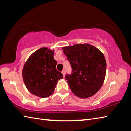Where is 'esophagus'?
Segmentation results:
<instances>
[{
  "label": "esophagus",
  "mask_w": 131,
  "mask_h": 131,
  "mask_svg": "<svg viewBox=\"0 0 131 131\" xmlns=\"http://www.w3.org/2000/svg\"><path fill=\"white\" fill-rule=\"evenodd\" d=\"M62 73L63 74V77H65V73H66L65 70H62Z\"/></svg>",
  "instance_id": "obj_1"
}]
</instances>
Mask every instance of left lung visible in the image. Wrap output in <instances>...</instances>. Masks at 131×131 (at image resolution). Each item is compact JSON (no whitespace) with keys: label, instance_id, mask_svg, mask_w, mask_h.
Segmentation results:
<instances>
[{"label":"left lung","instance_id":"8db88e82","mask_svg":"<svg viewBox=\"0 0 131 131\" xmlns=\"http://www.w3.org/2000/svg\"><path fill=\"white\" fill-rule=\"evenodd\" d=\"M72 67L65 76L72 92L87 98L98 91L105 80V58L100 50L89 44H78L62 48Z\"/></svg>","mask_w":131,"mask_h":131}]
</instances>
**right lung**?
<instances>
[{
  "label": "right lung",
  "mask_w": 131,
  "mask_h": 131,
  "mask_svg": "<svg viewBox=\"0 0 131 131\" xmlns=\"http://www.w3.org/2000/svg\"><path fill=\"white\" fill-rule=\"evenodd\" d=\"M54 50L43 47L30 55L23 69L25 85L33 95L42 97L50 96L54 91L58 81L63 74L56 69Z\"/></svg>",
  "instance_id": "obj_1"
}]
</instances>
